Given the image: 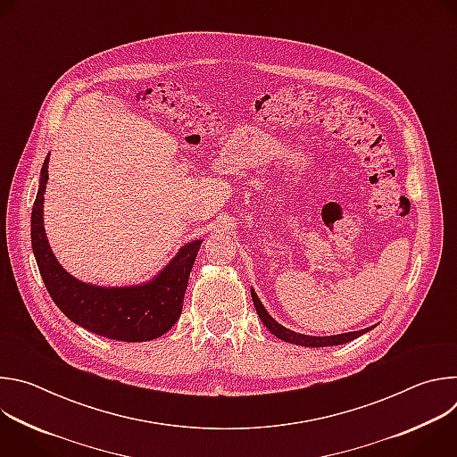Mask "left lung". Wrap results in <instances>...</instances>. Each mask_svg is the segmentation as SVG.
Wrapping results in <instances>:
<instances>
[{"instance_id": "1", "label": "left lung", "mask_w": 457, "mask_h": 457, "mask_svg": "<svg viewBox=\"0 0 457 457\" xmlns=\"http://www.w3.org/2000/svg\"><path fill=\"white\" fill-rule=\"evenodd\" d=\"M251 298H253V303H254V309L260 316V320L264 321L266 328L280 340L284 342H289V344H295V345H303V347H329V345H342V344H347L358 337H361L363 333L370 331L372 328L369 329H361V331H354V333H345V335H337V337H307V335H298V333H293L289 329H286L284 325H280L278 321H275L268 311L264 309L262 302H260V298L256 296V293L251 289Z\"/></svg>"}]
</instances>
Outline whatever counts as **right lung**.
<instances>
[{"mask_svg":"<svg viewBox=\"0 0 457 457\" xmlns=\"http://www.w3.org/2000/svg\"><path fill=\"white\" fill-rule=\"evenodd\" d=\"M39 180L30 224L32 249L45 287L61 312L87 331L119 342H148L170 331L180 316L187 278L203 242L184 245L150 284L112 289L83 284L61 268L45 235L43 195L48 180V157Z\"/></svg>","mask_w":457,"mask_h":457,"instance_id":"obj_1","label":"right lung"}]
</instances>
